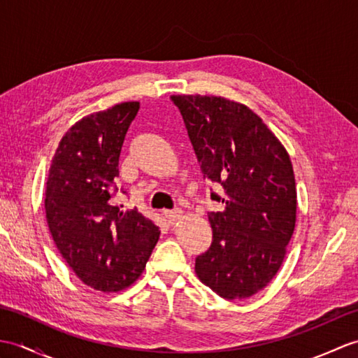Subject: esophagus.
I'll return each instance as SVG.
<instances>
[{"label":"esophagus","instance_id":"obj_1","mask_svg":"<svg viewBox=\"0 0 358 358\" xmlns=\"http://www.w3.org/2000/svg\"><path fill=\"white\" fill-rule=\"evenodd\" d=\"M183 214V210L181 209H173V210H164V217L167 218V222H177V220Z\"/></svg>","mask_w":358,"mask_h":358}]
</instances>
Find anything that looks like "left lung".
<instances>
[{"label": "left lung", "mask_w": 358, "mask_h": 358, "mask_svg": "<svg viewBox=\"0 0 358 358\" xmlns=\"http://www.w3.org/2000/svg\"><path fill=\"white\" fill-rule=\"evenodd\" d=\"M203 177L223 187L210 199L212 243L195 258L201 283L226 300L252 296L275 277L295 227L296 191L283 144L245 104L206 95H172Z\"/></svg>", "instance_id": "8db88e82"}]
</instances>
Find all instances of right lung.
Wrapping results in <instances>:
<instances>
[{"label": "right lung", "mask_w": 358, "mask_h": 358, "mask_svg": "<svg viewBox=\"0 0 358 358\" xmlns=\"http://www.w3.org/2000/svg\"><path fill=\"white\" fill-rule=\"evenodd\" d=\"M138 109V101L121 103L75 123L59 141L45 183V218L57 249L83 283L101 292L131 286L159 237L138 209L112 201L121 146Z\"/></svg>", "instance_id": "add662e5"}]
</instances>
